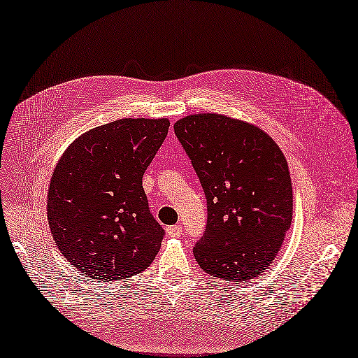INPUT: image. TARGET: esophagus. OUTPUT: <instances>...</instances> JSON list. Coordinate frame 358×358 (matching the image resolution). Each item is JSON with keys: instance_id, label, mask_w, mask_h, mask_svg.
<instances>
[{"instance_id": "34e87169", "label": "esophagus", "mask_w": 358, "mask_h": 358, "mask_svg": "<svg viewBox=\"0 0 358 358\" xmlns=\"http://www.w3.org/2000/svg\"><path fill=\"white\" fill-rule=\"evenodd\" d=\"M166 233L171 236V237H180L182 234V229L180 226H171L166 229Z\"/></svg>"}]
</instances>
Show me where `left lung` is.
Instances as JSON below:
<instances>
[{"label":"left lung","mask_w":358,"mask_h":358,"mask_svg":"<svg viewBox=\"0 0 358 358\" xmlns=\"http://www.w3.org/2000/svg\"><path fill=\"white\" fill-rule=\"evenodd\" d=\"M174 132L206 197V227L193 248L199 267L227 282L267 270L292 222L287 162L262 129L217 113L190 115Z\"/></svg>","instance_id":"left-lung-1"}]
</instances>
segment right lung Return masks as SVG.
<instances>
[{
    "mask_svg": "<svg viewBox=\"0 0 358 358\" xmlns=\"http://www.w3.org/2000/svg\"><path fill=\"white\" fill-rule=\"evenodd\" d=\"M168 128V119H119L90 129L63 153L47 213L52 239L78 271L112 282L153 262L165 230L141 180Z\"/></svg>",
    "mask_w": 358,
    "mask_h": 358,
    "instance_id": "add662e5",
    "label": "right lung"
}]
</instances>
